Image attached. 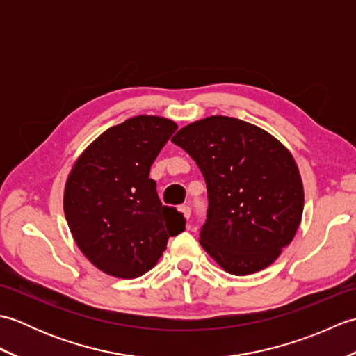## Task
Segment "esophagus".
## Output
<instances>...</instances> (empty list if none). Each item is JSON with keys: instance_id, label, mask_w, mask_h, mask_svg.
Here are the masks:
<instances>
[{"instance_id": "esophagus-1", "label": "esophagus", "mask_w": 356, "mask_h": 356, "mask_svg": "<svg viewBox=\"0 0 356 356\" xmlns=\"http://www.w3.org/2000/svg\"><path fill=\"white\" fill-rule=\"evenodd\" d=\"M179 211H180V213H182L186 218H190V216H191V207H190V205H180V207H179Z\"/></svg>"}]
</instances>
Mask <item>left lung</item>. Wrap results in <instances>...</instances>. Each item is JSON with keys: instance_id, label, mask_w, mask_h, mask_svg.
Instances as JSON below:
<instances>
[{"instance_id": "1", "label": "left lung", "mask_w": 356, "mask_h": 356, "mask_svg": "<svg viewBox=\"0 0 356 356\" xmlns=\"http://www.w3.org/2000/svg\"><path fill=\"white\" fill-rule=\"evenodd\" d=\"M197 163L208 190L203 249L234 275L274 263L303 214V182L292 154L261 128L211 116L171 139Z\"/></svg>"}]
</instances>
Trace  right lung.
Segmentation results:
<instances>
[{
	"label": "right lung",
	"instance_id": "1",
	"mask_svg": "<svg viewBox=\"0 0 356 356\" xmlns=\"http://www.w3.org/2000/svg\"><path fill=\"white\" fill-rule=\"evenodd\" d=\"M177 125L136 116L108 128L74 163L64 193L72 236L97 269L136 278L154 266L185 217L163 207L149 168Z\"/></svg>",
	"mask_w": 356,
	"mask_h": 356
}]
</instances>
